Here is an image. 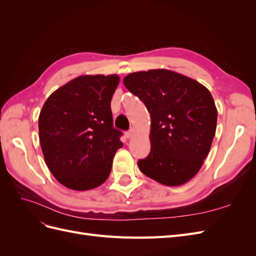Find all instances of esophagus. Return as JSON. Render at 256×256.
Masks as SVG:
<instances>
[{"instance_id": "1", "label": "esophagus", "mask_w": 256, "mask_h": 256, "mask_svg": "<svg viewBox=\"0 0 256 256\" xmlns=\"http://www.w3.org/2000/svg\"><path fill=\"white\" fill-rule=\"evenodd\" d=\"M134 132H136V131H134V129L132 128V129H130L129 131H127V132L125 134V136H126L128 138H132V136H134Z\"/></svg>"}]
</instances>
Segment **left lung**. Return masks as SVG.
Returning a JSON list of instances; mask_svg holds the SVG:
<instances>
[{
  "mask_svg": "<svg viewBox=\"0 0 256 256\" xmlns=\"http://www.w3.org/2000/svg\"><path fill=\"white\" fill-rule=\"evenodd\" d=\"M127 90L150 114V152L138 161L147 177L180 186L200 171L210 150L218 112L204 85L168 69L125 76Z\"/></svg>",
  "mask_w": 256,
  "mask_h": 256,
  "instance_id": "obj_1",
  "label": "left lung"
}]
</instances>
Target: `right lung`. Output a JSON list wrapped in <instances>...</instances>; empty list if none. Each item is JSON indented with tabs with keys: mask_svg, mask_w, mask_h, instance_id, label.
I'll list each match as a JSON object with an SVG mask.
<instances>
[{
	"mask_svg": "<svg viewBox=\"0 0 256 256\" xmlns=\"http://www.w3.org/2000/svg\"><path fill=\"white\" fill-rule=\"evenodd\" d=\"M118 74L80 76L53 92L38 118L46 164L65 187L85 191L109 177L122 134L113 127Z\"/></svg>",
	"mask_w": 256,
	"mask_h": 256,
	"instance_id": "obj_1",
	"label": "right lung"
}]
</instances>
